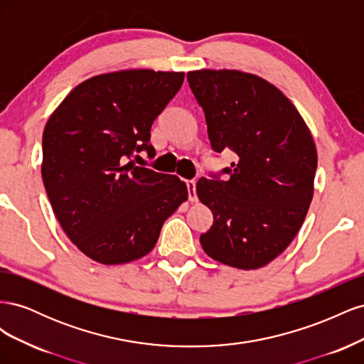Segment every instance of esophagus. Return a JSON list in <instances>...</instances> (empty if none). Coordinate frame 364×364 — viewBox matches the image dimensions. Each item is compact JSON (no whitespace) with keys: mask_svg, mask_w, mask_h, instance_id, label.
<instances>
[{"mask_svg":"<svg viewBox=\"0 0 364 364\" xmlns=\"http://www.w3.org/2000/svg\"><path fill=\"white\" fill-rule=\"evenodd\" d=\"M186 188H188V199H190V202H197L196 181H186Z\"/></svg>","mask_w":364,"mask_h":364,"instance_id":"esophagus-1","label":"esophagus"}]
</instances>
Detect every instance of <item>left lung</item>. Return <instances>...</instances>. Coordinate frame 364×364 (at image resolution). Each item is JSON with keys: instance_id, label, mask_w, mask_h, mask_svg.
Here are the masks:
<instances>
[{"instance_id": "8db88e82", "label": "left lung", "mask_w": 364, "mask_h": 364, "mask_svg": "<svg viewBox=\"0 0 364 364\" xmlns=\"http://www.w3.org/2000/svg\"><path fill=\"white\" fill-rule=\"evenodd\" d=\"M205 112L214 151L232 150L229 179H199L197 196L214 222L200 235L206 255L255 270L287 249L314 193L317 150L304 118L277 86L237 70L186 74Z\"/></svg>"}]
</instances>
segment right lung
Wrapping results in <instances>:
<instances>
[{
	"label": "right lung",
	"mask_w": 364,
	"mask_h": 364,
	"mask_svg": "<svg viewBox=\"0 0 364 364\" xmlns=\"http://www.w3.org/2000/svg\"><path fill=\"white\" fill-rule=\"evenodd\" d=\"M183 73L124 70L91 77L65 97L42 135V181L65 234L91 259L115 266L155 247L186 199L178 176L134 162L155 156L153 121L183 83Z\"/></svg>",
	"instance_id": "right-lung-1"
}]
</instances>
